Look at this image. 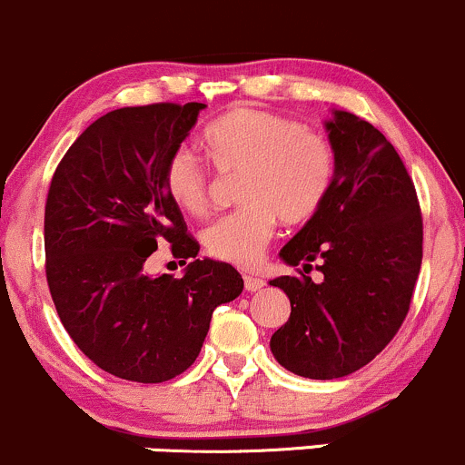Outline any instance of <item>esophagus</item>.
Masks as SVG:
<instances>
[{
    "label": "esophagus",
    "mask_w": 465,
    "mask_h": 465,
    "mask_svg": "<svg viewBox=\"0 0 465 465\" xmlns=\"http://www.w3.org/2000/svg\"><path fill=\"white\" fill-rule=\"evenodd\" d=\"M263 279H259V276H250V274H243V288L248 292H257L263 288Z\"/></svg>",
    "instance_id": "34e87169"
}]
</instances>
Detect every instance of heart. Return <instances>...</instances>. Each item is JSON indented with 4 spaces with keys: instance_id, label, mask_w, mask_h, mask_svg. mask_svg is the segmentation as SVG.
Returning a JSON list of instances; mask_svg holds the SVG:
<instances>
[{
    "instance_id": "b5f03b06",
    "label": "heart",
    "mask_w": 465,
    "mask_h": 465,
    "mask_svg": "<svg viewBox=\"0 0 465 465\" xmlns=\"http://www.w3.org/2000/svg\"><path fill=\"white\" fill-rule=\"evenodd\" d=\"M202 149L222 175L239 177L243 202L204 231L213 259L252 268L272 242L279 219L302 223L325 204L336 173V153L321 132L274 112L239 107L208 124ZM166 195L189 215L211 208L213 180L204 164L177 151L164 166Z\"/></svg>"
}]
</instances>
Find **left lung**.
<instances>
[{"mask_svg":"<svg viewBox=\"0 0 465 465\" xmlns=\"http://www.w3.org/2000/svg\"><path fill=\"white\" fill-rule=\"evenodd\" d=\"M336 173L325 204L281 259L299 274L270 285L288 294V322L270 349L281 367L312 380L358 371L393 341L409 314L421 268L420 202L409 171L367 120L333 112L327 123ZM323 272L314 284L306 270Z\"/></svg>","mask_w":465,"mask_h":465,"instance_id":"8db88e82","label":"left lung"}]
</instances>
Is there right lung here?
Wrapping results in <instances>:
<instances>
[{
    "mask_svg": "<svg viewBox=\"0 0 465 465\" xmlns=\"http://www.w3.org/2000/svg\"><path fill=\"white\" fill-rule=\"evenodd\" d=\"M202 103L120 107L94 120L52 175L45 279L74 345L103 371L158 384L200 356L213 310L237 299L232 265L197 259L200 243L164 189V166ZM172 243L184 277H151L146 259Z\"/></svg>",
    "mask_w": 465,
    "mask_h": 465,
    "instance_id": "1",
    "label": "right lung"
}]
</instances>
